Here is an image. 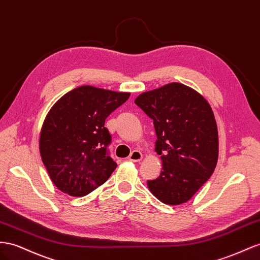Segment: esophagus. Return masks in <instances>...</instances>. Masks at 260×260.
<instances>
[{"label": "esophagus", "instance_id": "esophagus-1", "mask_svg": "<svg viewBox=\"0 0 260 260\" xmlns=\"http://www.w3.org/2000/svg\"><path fill=\"white\" fill-rule=\"evenodd\" d=\"M142 158L143 154L140 151H133L129 156V160H131V162H140V160H142Z\"/></svg>", "mask_w": 260, "mask_h": 260}]
</instances>
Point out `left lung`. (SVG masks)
Masks as SVG:
<instances>
[{
	"label": "left lung",
	"mask_w": 260,
	"mask_h": 260,
	"mask_svg": "<svg viewBox=\"0 0 260 260\" xmlns=\"http://www.w3.org/2000/svg\"><path fill=\"white\" fill-rule=\"evenodd\" d=\"M135 103L153 119L162 171L147 180L149 190L165 205L190 200L211 176L219 156L213 110L197 90L170 83L140 94Z\"/></svg>",
	"instance_id": "8db88e82"
}]
</instances>
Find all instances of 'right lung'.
<instances>
[{"label":"right lung","instance_id":"1","mask_svg":"<svg viewBox=\"0 0 260 260\" xmlns=\"http://www.w3.org/2000/svg\"><path fill=\"white\" fill-rule=\"evenodd\" d=\"M130 93L84 85L53 104L39 137V152L53 185L71 197H83L116 170L108 155L111 137L105 120Z\"/></svg>","mask_w":260,"mask_h":260}]
</instances>
